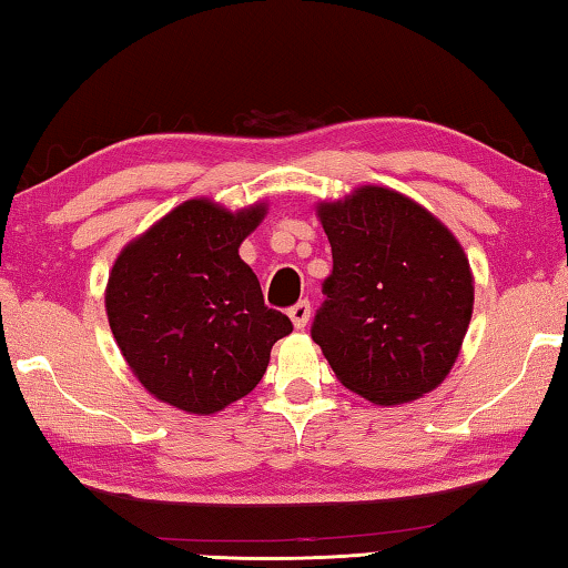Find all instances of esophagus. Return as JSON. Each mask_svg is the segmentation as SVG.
Returning a JSON list of instances; mask_svg holds the SVG:
<instances>
[{
    "label": "esophagus",
    "mask_w": 568,
    "mask_h": 568,
    "mask_svg": "<svg viewBox=\"0 0 568 568\" xmlns=\"http://www.w3.org/2000/svg\"><path fill=\"white\" fill-rule=\"evenodd\" d=\"M287 315H291V321L295 328H305L307 321H311V303L307 301H297L291 311H287Z\"/></svg>",
    "instance_id": "esophagus-1"
}]
</instances>
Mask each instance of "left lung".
I'll use <instances>...</instances> for the list:
<instances>
[{"label": "left lung", "instance_id": "obj_1", "mask_svg": "<svg viewBox=\"0 0 568 568\" xmlns=\"http://www.w3.org/2000/svg\"><path fill=\"white\" fill-rule=\"evenodd\" d=\"M318 213L333 271L311 335L333 373L381 406L434 390L474 311V277L456 237L386 187H361Z\"/></svg>", "mask_w": 568, "mask_h": 568}]
</instances>
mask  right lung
Returning a JSON list of instances; mask_svg holds the SVG:
<instances>
[{"mask_svg": "<svg viewBox=\"0 0 568 568\" xmlns=\"http://www.w3.org/2000/svg\"><path fill=\"white\" fill-rule=\"evenodd\" d=\"M263 215V205L233 215L190 200L114 261L104 295L112 335L142 386L170 406L207 416L247 396L275 341L293 331L237 255Z\"/></svg>", "mask_w": 568, "mask_h": 568, "instance_id": "obj_1", "label": "right lung"}]
</instances>
